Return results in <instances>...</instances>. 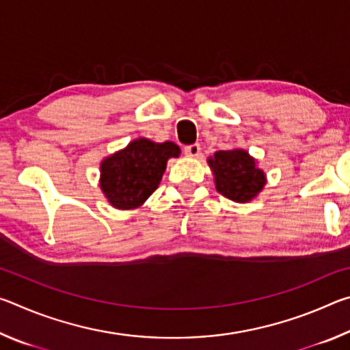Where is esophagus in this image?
I'll use <instances>...</instances> for the list:
<instances>
[{"label": "esophagus", "instance_id": "obj_1", "mask_svg": "<svg viewBox=\"0 0 350 350\" xmlns=\"http://www.w3.org/2000/svg\"><path fill=\"white\" fill-rule=\"evenodd\" d=\"M183 151H185L187 156L189 157H199L200 154V145L199 144H193V145H188L183 148Z\"/></svg>", "mask_w": 350, "mask_h": 350}]
</instances>
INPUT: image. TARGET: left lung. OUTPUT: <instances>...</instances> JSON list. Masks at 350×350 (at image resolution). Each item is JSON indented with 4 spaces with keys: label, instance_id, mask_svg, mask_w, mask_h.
<instances>
[{
    "label": "left lung",
    "instance_id": "8db88e82",
    "mask_svg": "<svg viewBox=\"0 0 350 350\" xmlns=\"http://www.w3.org/2000/svg\"><path fill=\"white\" fill-rule=\"evenodd\" d=\"M216 189L234 202H248L262 191L265 174L245 150L217 151L208 159Z\"/></svg>",
    "mask_w": 350,
    "mask_h": 350
}]
</instances>
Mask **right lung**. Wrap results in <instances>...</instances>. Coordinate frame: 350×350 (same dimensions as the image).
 Segmentation results:
<instances>
[{"label": "right lung", "mask_w": 350, "mask_h": 350, "mask_svg": "<svg viewBox=\"0 0 350 350\" xmlns=\"http://www.w3.org/2000/svg\"><path fill=\"white\" fill-rule=\"evenodd\" d=\"M179 154V146L173 142L135 139L100 165V188L116 208H137L159 187L168 159Z\"/></svg>", "instance_id": "right-lung-1"}]
</instances>
